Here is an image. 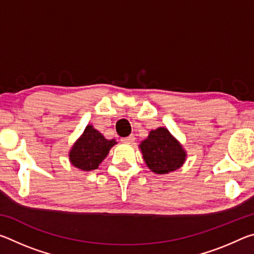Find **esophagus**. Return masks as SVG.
Instances as JSON below:
<instances>
[{
    "label": "esophagus",
    "instance_id": "esophagus-1",
    "mask_svg": "<svg viewBox=\"0 0 254 254\" xmlns=\"http://www.w3.org/2000/svg\"><path fill=\"white\" fill-rule=\"evenodd\" d=\"M134 140H135L134 135H128L127 137H123L121 141H122V142H124V143H132Z\"/></svg>",
    "mask_w": 254,
    "mask_h": 254
}]
</instances>
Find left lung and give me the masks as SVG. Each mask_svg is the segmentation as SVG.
Returning <instances> with one entry per match:
<instances>
[{"label":"left lung","instance_id":"obj_1","mask_svg":"<svg viewBox=\"0 0 254 254\" xmlns=\"http://www.w3.org/2000/svg\"><path fill=\"white\" fill-rule=\"evenodd\" d=\"M139 148L145 165L157 175L169 174L179 169L187 158L183 144L163 127L150 131Z\"/></svg>","mask_w":254,"mask_h":254}]
</instances>
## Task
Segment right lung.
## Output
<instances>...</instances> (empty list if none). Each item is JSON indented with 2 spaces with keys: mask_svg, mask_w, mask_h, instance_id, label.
<instances>
[{
  "mask_svg": "<svg viewBox=\"0 0 254 254\" xmlns=\"http://www.w3.org/2000/svg\"><path fill=\"white\" fill-rule=\"evenodd\" d=\"M117 143L114 139H105L102 133L88 124L69 150V161L81 171L95 170Z\"/></svg>",
  "mask_w": 254,
  "mask_h": 254,
  "instance_id": "add662e5",
  "label": "right lung"
}]
</instances>
